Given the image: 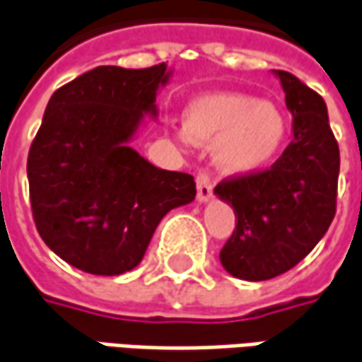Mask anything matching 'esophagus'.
<instances>
[{
  "mask_svg": "<svg viewBox=\"0 0 362 362\" xmlns=\"http://www.w3.org/2000/svg\"><path fill=\"white\" fill-rule=\"evenodd\" d=\"M196 190H198L196 196H198V202H200V204H206V202L212 198L214 182L206 172H200V174L196 176Z\"/></svg>",
  "mask_w": 362,
  "mask_h": 362,
  "instance_id": "1",
  "label": "esophagus"
}]
</instances>
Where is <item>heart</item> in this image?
<instances>
[{"mask_svg":"<svg viewBox=\"0 0 362 362\" xmlns=\"http://www.w3.org/2000/svg\"><path fill=\"white\" fill-rule=\"evenodd\" d=\"M182 134L196 146L216 144L218 166L232 174L264 168L284 148L287 119L269 100L243 93H204L182 110Z\"/></svg>","mask_w":362,"mask_h":362,"instance_id":"heart-1","label":"heart"}]
</instances>
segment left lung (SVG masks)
<instances>
[{
  "mask_svg": "<svg viewBox=\"0 0 362 362\" xmlns=\"http://www.w3.org/2000/svg\"><path fill=\"white\" fill-rule=\"evenodd\" d=\"M274 75L293 115L291 144L269 170L226 180L214 190L238 218L220 262L228 274L245 281L289 272L335 218L341 160L325 100L287 71Z\"/></svg>",
  "mask_w": 362,
  "mask_h": 362,
  "instance_id": "1",
  "label": "left lung"
}]
</instances>
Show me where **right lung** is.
<instances>
[{
  "instance_id": "obj_1",
  "label": "right lung",
  "mask_w": 362,
  "mask_h": 362,
  "mask_svg": "<svg viewBox=\"0 0 362 362\" xmlns=\"http://www.w3.org/2000/svg\"><path fill=\"white\" fill-rule=\"evenodd\" d=\"M166 63L97 67L57 88L29 150L27 178L37 232L63 262L120 275L142 262L166 214L196 198L190 174L156 168L130 146L156 119Z\"/></svg>"
}]
</instances>
